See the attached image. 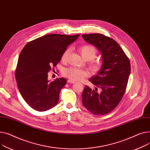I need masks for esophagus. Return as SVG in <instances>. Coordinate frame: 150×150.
<instances>
[{
  "label": "esophagus",
  "mask_w": 150,
  "mask_h": 150,
  "mask_svg": "<svg viewBox=\"0 0 150 150\" xmlns=\"http://www.w3.org/2000/svg\"><path fill=\"white\" fill-rule=\"evenodd\" d=\"M67 82H68V83H75V81H72V80H71V79H68Z\"/></svg>",
  "instance_id": "obj_1"
}]
</instances>
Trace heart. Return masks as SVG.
<instances>
[{
	"label": "heart",
	"instance_id": "heart-1",
	"mask_svg": "<svg viewBox=\"0 0 150 150\" xmlns=\"http://www.w3.org/2000/svg\"><path fill=\"white\" fill-rule=\"evenodd\" d=\"M69 51V49H67L64 52L61 57L62 60L65 62L67 60ZM79 51L83 59L87 60V65L92 73H97L100 71L102 64L99 60L94 59L97 54V50L94 47L91 45H84L79 48ZM62 74L72 81L81 80L88 76L85 70L73 67L64 68Z\"/></svg>",
	"mask_w": 150,
	"mask_h": 150
}]
</instances>
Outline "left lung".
<instances>
[{
	"instance_id": "1",
	"label": "left lung",
	"mask_w": 150,
	"mask_h": 150,
	"mask_svg": "<svg viewBox=\"0 0 150 150\" xmlns=\"http://www.w3.org/2000/svg\"><path fill=\"white\" fill-rule=\"evenodd\" d=\"M82 37L98 48L103 59L100 71L89 80L96 86L95 89L85 86L82 94L83 105L95 115L103 116L115 108L125 94L131 71L129 60L110 37L98 33L83 34Z\"/></svg>"
}]
</instances>
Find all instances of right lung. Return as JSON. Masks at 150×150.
I'll list each match as a JSON object with an SVG mask.
<instances>
[{
  "label": "right lung",
  "instance_id": "obj_1",
  "mask_svg": "<svg viewBox=\"0 0 150 150\" xmlns=\"http://www.w3.org/2000/svg\"><path fill=\"white\" fill-rule=\"evenodd\" d=\"M79 36L47 34L30 41L22 49L16 68V79L22 98L33 109L45 111L57 104L67 80L59 78L49 82L48 73Z\"/></svg>",
  "mask_w": 150,
  "mask_h": 150
}]
</instances>
